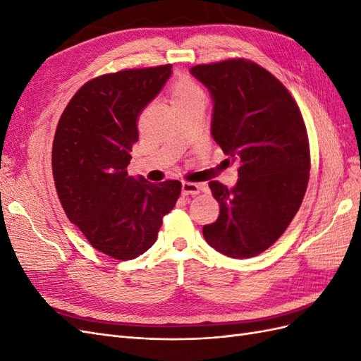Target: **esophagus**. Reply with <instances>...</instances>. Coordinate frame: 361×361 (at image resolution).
Listing matches in <instances>:
<instances>
[{"label":"esophagus","instance_id":"obj_1","mask_svg":"<svg viewBox=\"0 0 361 361\" xmlns=\"http://www.w3.org/2000/svg\"><path fill=\"white\" fill-rule=\"evenodd\" d=\"M203 190L202 183L195 182H183L182 183V194L183 195H197Z\"/></svg>","mask_w":361,"mask_h":361}]
</instances>
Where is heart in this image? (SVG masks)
Masks as SVG:
<instances>
[{"label":"heart","mask_w":361,"mask_h":361,"mask_svg":"<svg viewBox=\"0 0 361 361\" xmlns=\"http://www.w3.org/2000/svg\"><path fill=\"white\" fill-rule=\"evenodd\" d=\"M203 97V90L199 82L190 75H180L174 78L170 85V101L171 105L188 102L191 99Z\"/></svg>","instance_id":"obj_1"}]
</instances>
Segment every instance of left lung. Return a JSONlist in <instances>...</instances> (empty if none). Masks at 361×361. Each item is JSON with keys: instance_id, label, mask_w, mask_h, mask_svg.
<instances>
[{"instance_id": "left-lung-1", "label": "left lung", "mask_w": 361, "mask_h": 361, "mask_svg": "<svg viewBox=\"0 0 361 361\" xmlns=\"http://www.w3.org/2000/svg\"><path fill=\"white\" fill-rule=\"evenodd\" d=\"M191 73L212 94L214 140L239 164L232 188L209 182L220 215L203 236L228 257L257 256L285 233L307 190L310 146L301 111L286 87L251 60L197 64Z\"/></svg>"}]
</instances>
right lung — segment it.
<instances>
[{"label":"right lung","mask_w":361,"mask_h":361,"mask_svg":"<svg viewBox=\"0 0 361 361\" xmlns=\"http://www.w3.org/2000/svg\"><path fill=\"white\" fill-rule=\"evenodd\" d=\"M171 75V64L125 69L87 81L59 120L52 174L69 220L101 253L130 260L155 244L182 183L128 174L138 117Z\"/></svg>","instance_id":"right-lung-1"}]
</instances>
